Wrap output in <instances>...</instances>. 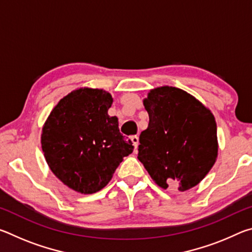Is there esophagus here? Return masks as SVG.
Wrapping results in <instances>:
<instances>
[{
	"label": "esophagus",
	"mask_w": 252,
	"mask_h": 252,
	"mask_svg": "<svg viewBox=\"0 0 252 252\" xmlns=\"http://www.w3.org/2000/svg\"><path fill=\"white\" fill-rule=\"evenodd\" d=\"M131 141H132V143H133V146H134L135 149L138 148V144H139V136L138 135H132L131 136Z\"/></svg>",
	"instance_id": "esophagus-1"
}]
</instances>
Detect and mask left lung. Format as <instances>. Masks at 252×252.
Instances as JSON below:
<instances>
[{"instance_id":"1","label":"left lung","mask_w":252,"mask_h":252,"mask_svg":"<svg viewBox=\"0 0 252 252\" xmlns=\"http://www.w3.org/2000/svg\"><path fill=\"white\" fill-rule=\"evenodd\" d=\"M148 129L140 134L138 159L158 186L189 190L206 177L218 156L213 114L181 89L161 87L143 100Z\"/></svg>"}]
</instances>
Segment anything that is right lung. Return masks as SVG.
<instances>
[{
	"instance_id": "obj_1",
	"label": "right lung",
	"mask_w": 252,
	"mask_h": 252,
	"mask_svg": "<svg viewBox=\"0 0 252 252\" xmlns=\"http://www.w3.org/2000/svg\"><path fill=\"white\" fill-rule=\"evenodd\" d=\"M112 102L109 92L79 89L60 100L42 130V150L51 171L78 192L104 188L134 149L120 133L118 118L108 114Z\"/></svg>"
}]
</instances>
